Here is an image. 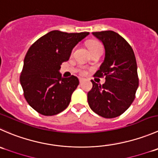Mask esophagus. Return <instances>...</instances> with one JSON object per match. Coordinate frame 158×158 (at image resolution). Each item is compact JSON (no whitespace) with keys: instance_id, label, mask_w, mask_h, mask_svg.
<instances>
[{"instance_id":"34e87169","label":"esophagus","mask_w":158,"mask_h":158,"mask_svg":"<svg viewBox=\"0 0 158 158\" xmlns=\"http://www.w3.org/2000/svg\"><path fill=\"white\" fill-rule=\"evenodd\" d=\"M79 82H80V83H82V82L85 80V79H84V78H82V77H79Z\"/></svg>"}]
</instances>
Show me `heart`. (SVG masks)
Segmentation results:
<instances>
[{"instance_id": "heart-1", "label": "heart", "mask_w": 158, "mask_h": 158, "mask_svg": "<svg viewBox=\"0 0 158 158\" xmlns=\"http://www.w3.org/2000/svg\"><path fill=\"white\" fill-rule=\"evenodd\" d=\"M88 46L89 48V50L91 51V50L93 49H95V48H102V46H101V44L99 43V42H97V41H89V42H88ZM84 72H82V73H83Z\"/></svg>"}]
</instances>
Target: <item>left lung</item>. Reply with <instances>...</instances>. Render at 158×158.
<instances>
[{"mask_svg":"<svg viewBox=\"0 0 158 158\" xmlns=\"http://www.w3.org/2000/svg\"><path fill=\"white\" fill-rule=\"evenodd\" d=\"M103 45L105 57L95 76H105L102 85L93 82L88 103L93 112L104 118H114L124 113L135 99L139 85L134 51L128 42L113 31L93 32Z\"/></svg>","mask_w":158,"mask_h":158,"instance_id":"obj_1","label":"left lung"}]
</instances>
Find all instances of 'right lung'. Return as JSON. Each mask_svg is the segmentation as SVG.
<instances>
[{
	"mask_svg": "<svg viewBox=\"0 0 158 158\" xmlns=\"http://www.w3.org/2000/svg\"><path fill=\"white\" fill-rule=\"evenodd\" d=\"M89 32L67 33L55 30L37 40L27 51L20 82L27 103L44 116H53L68 107L79 84L72 76L62 77L61 65Z\"/></svg>",
	"mask_w": 158,
	"mask_h": 158,
	"instance_id": "obj_1",
	"label": "right lung"
}]
</instances>
